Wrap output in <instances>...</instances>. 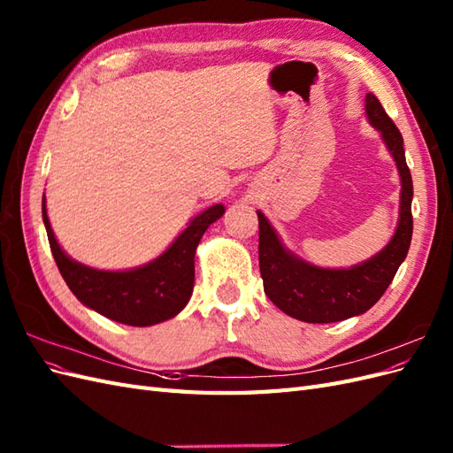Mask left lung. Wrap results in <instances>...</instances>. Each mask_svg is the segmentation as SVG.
<instances>
[{"label": "left lung", "instance_id": "8db88e82", "mask_svg": "<svg viewBox=\"0 0 453 453\" xmlns=\"http://www.w3.org/2000/svg\"><path fill=\"white\" fill-rule=\"evenodd\" d=\"M366 117L388 145L401 175V211L391 242L372 258L351 268H319L283 248L268 219L258 215V266L265 293L281 311L306 323H334L372 308L393 281L412 242V175L403 135L374 94L365 98Z\"/></svg>", "mask_w": 453, "mask_h": 453}]
</instances>
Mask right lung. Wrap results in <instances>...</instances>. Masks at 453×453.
Segmentation results:
<instances>
[{
    "label": "right lung",
    "instance_id": "right-lung-1",
    "mask_svg": "<svg viewBox=\"0 0 453 453\" xmlns=\"http://www.w3.org/2000/svg\"><path fill=\"white\" fill-rule=\"evenodd\" d=\"M43 223L50 251L64 281L87 308L104 318L130 326L157 325L180 313L195 287V253L202 234L219 217L225 205L215 203L196 215L170 248L150 263L134 270H96L67 257L50 228L45 196Z\"/></svg>",
    "mask_w": 453,
    "mask_h": 453
}]
</instances>
